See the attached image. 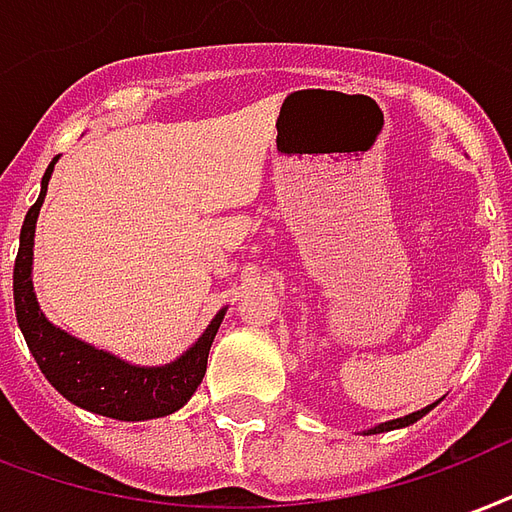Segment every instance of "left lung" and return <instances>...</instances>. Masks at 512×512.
Returning <instances> with one entry per match:
<instances>
[{
  "mask_svg": "<svg viewBox=\"0 0 512 512\" xmlns=\"http://www.w3.org/2000/svg\"><path fill=\"white\" fill-rule=\"evenodd\" d=\"M437 404V401H434ZM434 404H429V407H423V410L418 412H410V415H404V418H396V420H385V423H377V426H372V429H366L363 434H382V431H393V429H404V426H412L415 420H420L426 412L434 410Z\"/></svg>",
  "mask_w": 512,
  "mask_h": 512,
  "instance_id": "left-lung-1",
  "label": "left lung"
}]
</instances>
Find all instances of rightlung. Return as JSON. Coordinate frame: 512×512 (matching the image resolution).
Masks as SVG:
<instances>
[{
  "label": "right lung",
  "instance_id": "1",
  "mask_svg": "<svg viewBox=\"0 0 512 512\" xmlns=\"http://www.w3.org/2000/svg\"><path fill=\"white\" fill-rule=\"evenodd\" d=\"M56 160L59 157H54V162L45 170L40 198L24 219L21 246H18L13 268L15 317H18V328L24 333L26 347L32 350L45 380L81 410L113 420H127V423L173 415L192 399V393L198 391V385L203 382L208 350L219 325L225 320L227 306L214 314V320L200 333L198 342L187 352H181L176 361L162 363V366H138V363L124 361L119 355L81 342L78 336H70L59 325L51 323L37 304L32 263L37 217L48 192V181L54 176Z\"/></svg>",
  "mask_w": 512,
  "mask_h": 512
}]
</instances>
